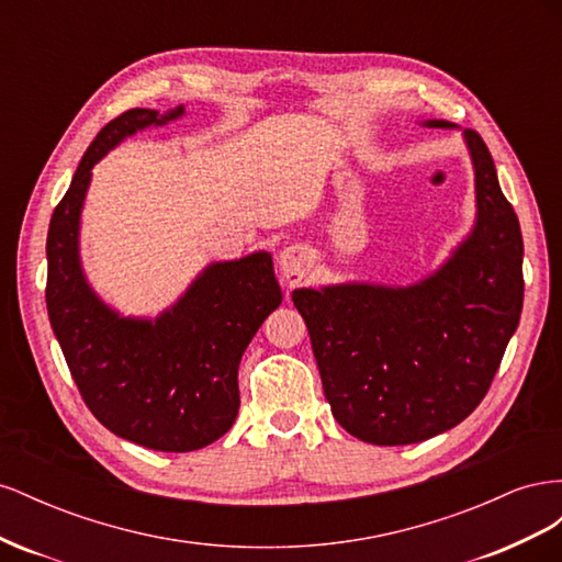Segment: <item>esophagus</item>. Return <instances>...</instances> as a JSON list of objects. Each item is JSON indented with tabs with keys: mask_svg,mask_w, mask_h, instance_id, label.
Masks as SVG:
<instances>
[{
	"mask_svg": "<svg viewBox=\"0 0 562 562\" xmlns=\"http://www.w3.org/2000/svg\"><path fill=\"white\" fill-rule=\"evenodd\" d=\"M279 269L283 274V281L288 288H293L297 283L304 281V277L310 274L312 269V258L307 255V250L300 246H288L279 252Z\"/></svg>",
	"mask_w": 562,
	"mask_h": 562,
	"instance_id": "34e87169",
	"label": "esophagus"
}]
</instances>
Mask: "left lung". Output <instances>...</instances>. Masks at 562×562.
<instances>
[{"label": "left lung", "instance_id": "1", "mask_svg": "<svg viewBox=\"0 0 562 562\" xmlns=\"http://www.w3.org/2000/svg\"><path fill=\"white\" fill-rule=\"evenodd\" d=\"M462 131L475 220L448 258L407 285L295 288L333 417L372 446H411L467 419L487 394L522 310V236L483 138Z\"/></svg>", "mask_w": 562, "mask_h": 562}]
</instances>
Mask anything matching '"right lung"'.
Masks as SVG:
<instances>
[{
	"label": "right lung",
	"mask_w": 562,
	"mask_h": 562,
	"mask_svg": "<svg viewBox=\"0 0 562 562\" xmlns=\"http://www.w3.org/2000/svg\"><path fill=\"white\" fill-rule=\"evenodd\" d=\"M184 116L135 108L83 151L46 236L48 321L83 403L114 436L159 452H192L239 415V363L283 295L267 250L209 262L184 293L151 316H124L81 265L79 232L93 166L131 135Z\"/></svg>",
	"instance_id": "add662e5"
}]
</instances>
